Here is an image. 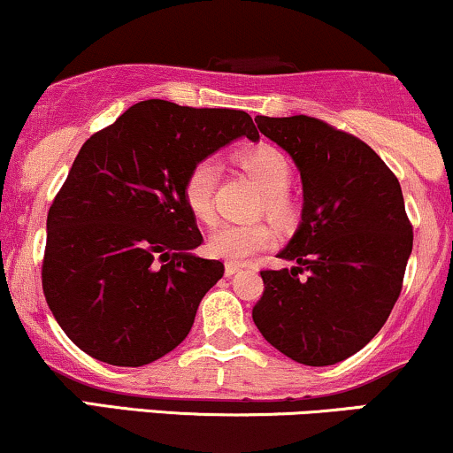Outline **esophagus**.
Masks as SVG:
<instances>
[{
  "label": "esophagus",
  "mask_w": 453,
  "mask_h": 453,
  "mask_svg": "<svg viewBox=\"0 0 453 453\" xmlns=\"http://www.w3.org/2000/svg\"><path fill=\"white\" fill-rule=\"evenodd\" d=\"M241 270H242L241 264H230V261H227V264H226V276L238 274V272H241Z\"/></svg>",
  "instance_id": "34e87169"
}]
</instances>
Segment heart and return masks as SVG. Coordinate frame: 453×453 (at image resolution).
<instances>
[{
	"label": "heart",
	"instance_id": "b5f03b06",
	"mask_svg": "<svg viewBox=\"0 0 453 453\" xmlns=\"http://www.w3.org/2000/svg\"><path fill=\"white\" fill-rule=\"evenodd\" d=\"M238 165L244 173L259 185L261 206L265 212L276 219H285L291 212V196H288V183L293 177V166L287 154L279 147L270 143H259L247 147L236 156ZM219 179V166L211 157L196 162L189 168L183 183V198L188 209L198 221L215 223V189ZM279 242V234L270 223H226L211 234L206 249L212 257L230 261V264H242L255 253L268 250Z\"/></svg>",
	"mask_w": 453,
	"mask_h": 453
}]
</instances>
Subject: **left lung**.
Returning <instances> with one entry per match:
<instances>
[{
  "mask_svg": "<svg viewBox=\"0 0 453 453\" xmlns=\"http://www.w3.org/2000/svg\"><path fill=\"white\" fill-rule=\"evenodd\" d=\"M255 122L297 165L303 211L279 255L296 268L261 270L253 320L293 361L335 365L373 340L401 296L413 230L399 179L367 143L319 118Z\"/></svg>",
  "mask_w": 453,
  "mask_h": 453,
  "instance_id": "1",
  "label": "left lung"
}]
</instances>
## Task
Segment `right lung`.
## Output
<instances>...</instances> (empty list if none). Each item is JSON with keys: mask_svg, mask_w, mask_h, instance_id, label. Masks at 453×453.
Instances as JSON below:
<instances>
[{"mask_svg": "<svg viewBox=\"0 0 453 453\" xmlns=\"http://www.w3.org/2000/svg\"><path fill=\"white\" fill-rule=\"evenodd\" d=\"M259 133L241 109L150 99L81 145L48 211L42 287L80 350L141 367L185 340L206 291L223 276L183 198L189 168Z\"/></svg>", "mask_w": 453, "mask_h": 453, "instance_id": "right-lung-1", "label": "right lung"}]
</instances>
